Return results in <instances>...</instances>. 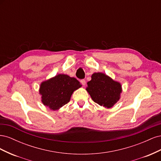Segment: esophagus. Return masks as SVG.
Segmentation results:
<instances>
[{
    "label": "esophagus",
    "mask_w": 161,
    "mask_h": 161,
    "mask_svg": "<svg viewBox=\"0 0 161 161\" xmlns=\"http://www.w3.org/2000/svg\"><path fill=\"white\" fill-rule=\"evenodd\" d=\"M80 82H81V84H82V85H86V80H85V79L80 80Z\"/></svg>",
    "instance_id": "obj_1"
}]
</instances>
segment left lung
I'll use <instances>...</instances> for the list:
<instances>
[{
    "instance_id": "8db88e82",
    "label": "left lung",
    "mask_w": 161,
    "mask_h": 161,
    "mask_svg": "<svg viewBox=\"0 0 161 161\" xmlns=\"http://www.w3.org/2000/svg\"><path fill=\"white\" fill-rule=\"evenodd\" d=\"M86 90L96 103L110 108L119 99L121 85L101 72L94 73Z\"/></svg>"
}]
</instances>
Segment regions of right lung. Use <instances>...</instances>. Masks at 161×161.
I'll return each instance as SVG.
<instances>
[{"instance_id": "1", "label": "right lung", "mask_w": 161, "mask_h": 161, "mask_svg": "<svg viewBox=\"0 0 161 161\" xmlns=\"http://www.w3.org/2000/svg\"><path fill=\"white\" fill-rule=\"evenodd\" d=\"M80 86V82L75 78L58 75L41 84L42 103L52 110H57L69 103L72 92Z\"/></svg>"}]
</instances>
